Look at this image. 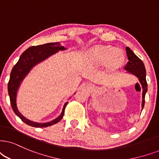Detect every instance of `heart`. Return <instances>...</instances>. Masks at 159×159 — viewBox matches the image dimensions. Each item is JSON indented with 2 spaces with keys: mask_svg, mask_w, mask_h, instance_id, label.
<instances>
[{
  "mask_svg": "<svg viewBox=\"0 0 159 159\" xmlns=\"http://www.w3.org/2000/svg\"><path fill=\"white\" fill-rule=\"evenodd\" d=\"M88 59L94 64H105L111 68L120 67L125 60V54L121 49L111 46H97L88 53Z\"/></svg>",
  "mask_w": 159,
  "mask_h": 159,
  "instance_id": "heart-1",
  "label": "heart"
}]
</instances>
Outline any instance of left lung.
I'll use <instances>...</instances> for the list:
<instances>
[{
  "instance_id": "left-lung-1",
  "label": "left lung",
  "mask_w": 159,
  "mask_h": 159,
  "mask_svg": "<svg viewBox=\"0 0 159 159\" xmlns=\"http://www.w3.org/2000/svg\"><path fill=\"white\" fill-rule=\"evenodd\" d=\"M126 52H127V56L128 61L125 65L124 69L129 73L135 75L139 80L140 84L142 86V107L144 108V98L145 94L148 91V84L146 81V70L144 67V63L129 48L126 47Z\"/></svg>"
}]
</instances>
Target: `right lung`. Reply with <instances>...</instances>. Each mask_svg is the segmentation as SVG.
Masks as SVG:
<instances>
[{"instance_id": "obj_1", "label": "right lung", "mask_w": 159, "mask_h": 159, "mask_svg": "<svg viewBox=\"0 0 159 159\" xmlns=\"http://www.w3.org/2000/svg\"><path fill=\"white\" fill-rule=\"evenodd\" d=\"M65 49V48L63 46H59L57 43H47L41 45L32 46V47H30L28 49H26L21 54L18 61L12 68L11 74H10L9 83H8V92H9V95L10 98V103H11V106L12 107L14 112L20 118L22 121L30 126L36 128H45L57 123L63 117L65 109L68 102L64 106L61 115L53 120V121L45 122V123H37V122H31L24 117L17 110V104H16V96H17L18 87H19L20 84L21 83L22 80L27 75L32 67L37 65L39 61H42L43 60L45 59L46 58H48V56L52 55V54L56 53L58 51Z\"/></svg>"}]
</instances>
